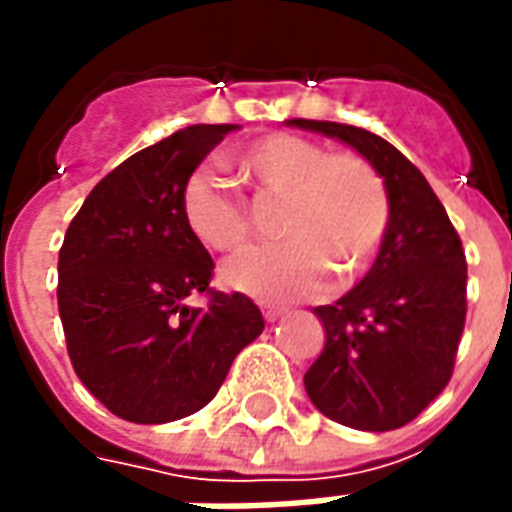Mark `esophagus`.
<instances>
[{
	"instance_id": "esophagus-1",
	"label": "esophagus",
	"mask_w": 512,
	"mask_h": 512,
	"mask_svg": "<svg viewBox=\"0 0 512 512\" xmlns=\"http://www.w3.org/2000/svg\"><path fill=\"white\" fill-rule=\"evenodd\" d=\"M282 315H285V307H274V304H266V307H263V318H266L268 323H274L277 318H282Z\"/></svg>"
}]
</instances>
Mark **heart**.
Returning a JSON list of instances; mask_svg holds the SVG:
<instances>
[{
  "instance_id": "b5f03b06",
  "label": "heart",
  "mask_w": 512,
  "mask_h": 512,
  "mask_svg": "<svg viewBox=\"0 0 512 512\" xmlns=\"http://www.w3.org/2000/svg\"><path fill=\"white\" fill-rule=\"evenodd\" d=\"M233 167L257 189L282 197L277 230L285 241L252 246L222 266V282L255 299H304L326 288V271L351 285L376 263L392 219L384 175L365 156L296 134H268L233 153ZM189 233L213 252L246 244L252 219L208 169L180 189Z\"/></svg>"
}]
</instances>
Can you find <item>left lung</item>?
<instances>
[{"mask_svg": "<svg viewBox=\"0 0 512 512\" xmlns=\"http://www.w3.org/2000/svg\"><path fill=\"white\" fill-rule=\"evenodd\" d=\"M334 136L384 175L392 219L367 277L315 307L326 345L304 376L315 408L356 430L408 425L450 384L466 321V255L425 175L365 128L288 120Z\"/></svg>", "mask_w": 512, "mask_h": 512, "instance_id": "obj_1", "label": "left lung"}]
</instances>
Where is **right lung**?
<instances>
[{"label":"right lung","mask_w":512,"mask_h":512,"mask_svg":"<svg viewBox=\"0 0 512 512\" xmlns=\"http://www.w3.org/2000/svg\"><path fill=\"white\" fill-rule=\"evenodd\" d=\"M235 128L189 126L134 153L87 194L65 233L57 304L68 356L120 419L161 425L208 406L266 326L244 293L208 285L213 260L180 213L186 178ZM191 292L209 304L189 308Z\"/></svg>","instance_id":"add662e5"}]
</instances>
